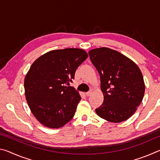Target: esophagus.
Returning <instances> with one entry per match:
<instances>
[{
  "mask_svg": "<svg viewBox=\"0 0 160 160\" xmlns=\"http://www.w3.org/2000/svg\"><path fill=\"white\" fill-rule=\"evenodd\" d=\"M92 93V91H89V92H86V93H85V94H86V96L89 97V96H90V95H91Z\"/></svg>",
  "mask_w": 160,
  "mask_h": 160,
  "instance_id": "34e87169",
  "label": "esophagus"
}]
</instances>
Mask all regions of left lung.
I'll return each instance as SVG.
<instances>
[{
	"label": "left lung",
	"instance_id": "obj_1",
	"mask_svg": "<svg viewBox=\"0 0 160 160\" xmlns=\"http://www.w3.org/2000/svg\"><path fill=\"white\" fill-rule=\"evenodd\" d=\"M92 63L98 70L104 102L95 110L109 122L128 119L143 99L145 82L138 66L118 51L107 47L89 51Z\"/></svg>",
	"mask_w": 160,
	"mask_h": 160
}]
</instances>
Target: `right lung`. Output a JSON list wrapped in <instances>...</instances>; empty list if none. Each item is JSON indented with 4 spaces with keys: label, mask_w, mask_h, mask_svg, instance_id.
Instances as JSON below:
<instances>
[{
    "label": "right lung",
    "mask_w": 160,
    "mask_h": 160,
    "mask_svg": "<svg viewBox=\"0 0 160 160\" xmlns=\"http://www.w3.org/2000/svg\"><path fill=\"white\" fill-rule=\"evenodd\" d=\"M88 57L83 49L69 48L48 51L32 64L25 78V94L32 113L42 125L58 128L73 118L81 97L69 85Z\"/></svg>",
    "instance_id": "add662e5"
}]
</instances>
